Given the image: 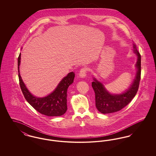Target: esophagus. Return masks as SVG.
<instances>
[{"label": "esophagus", "mask_w": 156, "mask_h": 156, "mask_svg": "<svg viewBox=\"0 0 156 156\" xmlns=\"http://www.w3.org/2000/svg\"><path fill=\"white\" fill-rule=\"evenodd\" d=\"M88 71V68L86 67L82 68L81 69L80 71V74H79V76L81 78H84L87 75V73Z\"/></svg>", "instance_id": "1"}]
</instances>
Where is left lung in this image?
I'll return each instance as SVG.
<instances>
[{"label": "left lung", "instance_id": "8db88e82", "mask_svg": "<svg viewBox=\"0 0 156 156\" xmlns=\"http://www.w3.org/2000/svg\"><path fill=\"white\" fill-rule=\"evenodd\" d=\"M133 51L137 55L136 64L137 71L133 84L126 92L122 94L112 95L96 79L94 78V81L92 82V87L95 94V105L97 109L101 113L105 114L120 111L131 102L137 94L141 78V55L134 43Z\"/></svg>", "mask_w": 156, "mask_h": 156}]
</instances>
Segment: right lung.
I'll list each match as a JSON object with an SVG mask.
<instances>
[{"mask_svg": "<svg viewBox=\"0 0 156 156\" xmlns=\"http://www.w3.org/2000/svg\"><path fill=\"white\" fill-rule=\"evenodd\" d=\"M20 53L18 57V76L19 84L23 94L30 105L39 113L48 116H59L64 115L67 110V89L74 82L75 73L71 72L60 82L51 94L44 98L34 97L26 87L19 73L20 63Z\"/></svg>", "mask_w": 156, "mask_h": 156, "instance_id": "add662e5", "label": "right lung"}]
</instances>
